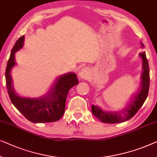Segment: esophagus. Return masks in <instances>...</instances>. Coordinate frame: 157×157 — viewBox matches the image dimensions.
<instances>
[{
	"label": "esophagus",
	"mask_w": 157,
	"mask_h": 157,
	"mask_svg": "<svg viewBox=\"0 0 157 157\" xmlns=\"http://www.w3.org/2000/svg\"><path fill=\"white\" fill-rule=\"evenodd\" d=\"M88 75H89V71H88L87 68L84 67V68H82L81 70H79V73H78L79 78L86 79L88 78Z\"/></svg>",
	"instance_id": "obj_1"
}]
</instances>
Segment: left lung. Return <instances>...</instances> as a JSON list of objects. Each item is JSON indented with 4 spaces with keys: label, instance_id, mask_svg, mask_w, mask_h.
I'll return each instance as SVG.
<instances>
[{
    "label": "left lung",
    "instance_id": "left-lung-1",
    "mask_svg": "<svg viewBox=\"0 0 157 157\" xmlns=\"http://www.w3.org/2000/svg\"><path fill=\"white\" fill-rule=\"evenodd\" d=\"M141 47H144L142 42H141ZM140 57L142 59V73L141 77L142 82L140 90L135 94L132 100L122 112L105 111L99 106L92 105V113L101 122L116 124L126 122L135 115L144 104L148 96L149 89V67L145 52L140 53Z\"/></svg>",
    "mask_w": 157,
    "mask_h": 157
}]
</instances>
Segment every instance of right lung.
<instances>
[{"label": "right lung", "mask_w": 157, "mask_h": 157, "mask_svg": "<svg viewBox=\"0 0 157 157\" xmlns=\"http://www.w3.org/2000/svg\"><path fill=\"white\" fill-rule=\"evenodd\" d=\"M25 36L15 42L6 70V81L8 94L13 105L26 119L33 123L53 122L63 117L68 92L78 79L74 72L61 75L52 84L45 95L37 98H25L17 95L13 87L11 70L15 65V53L23 47Z\"/></svg>", "instance_id": "1"}]
</instances>
